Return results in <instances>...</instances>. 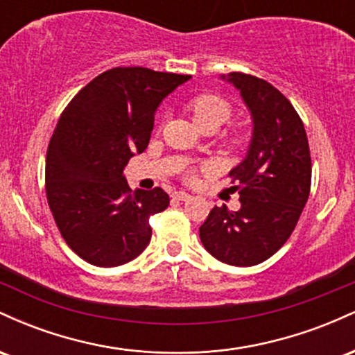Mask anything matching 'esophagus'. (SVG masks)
<instances>
[{"label": "esophagus", "mask_w": 355, "mask_h": 355, "mask_svg": "<svg viewBox=\"0 0 355 355\" xmlns=\"http://www.w3.org/2000/svg\"><path fill=\"white\" fill-rule=\"evenodd\" d=\"M172 197L175 198V200H182V202H185V200H190L191 195H190V193H187V191H175V193L172 195Z\"/></svg>", "instance_id": "34e87169"}]
</instances>
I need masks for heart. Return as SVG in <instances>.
I'll return each mask as SVG.
<instances>
[{"mask_svg": "<svg viewBox=\"0 0 355 355\" xmlns=\"http://www.w3.org/2000/svg\"><path fill=\"white\" fill-rule=\"evenodd\" d=\"M189 110L198 128L214 126L220 128L232 115L230 105L217 95H198L189 103Z\"/></svg>", "mask_w": 355, "mask_h": 355, "instance_id": "heart-1", "label": "heart"}]
</instances>
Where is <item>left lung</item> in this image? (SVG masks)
I'll list each match as a JSON object with an SVG mask.
<instances>
[{
    "label": "left lung",
    "instance_id": "left-lung-1",
    "mask_svg": "<svg viewBox=\"0 0 355 355\" xmlns=\"http://www.w3.org/2000/svg\"><path fill=\"white\" fill-rule=\"evenodd\" d=\"M220 80L237 89L250 112L252 138L229 173L239 183L232 189L240 209L214 207L198 232L220 262L250 267L274 255L294 232L311 191V152L302 120L275 87L237 71Z\"/></svg>",
    "mask_w": 355,
    "mask_h": 355
}]
</instances>
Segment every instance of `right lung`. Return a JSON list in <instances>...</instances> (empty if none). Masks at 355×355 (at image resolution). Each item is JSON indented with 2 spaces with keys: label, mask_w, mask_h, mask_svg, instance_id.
<instances>
[{
  "label": "right lung",
  "mask_w": 355,
  "mask_h": 355,
  "mask_svg": "<svg viewBox=\"0 0 355 355\" xmlns=\"http://www.w3.org/2000/svg\"><path fill=\"white\" fill-rule=\"evenodd\" d=\"M190 78L112 68L61 113L46 153L48 205L64 242L93 266H123L150 243V215L170 197L160 187L132 191L123 170L148 146L162 101Z\"/></svg>",
  "instance_id": "1"
}]
</instances>
